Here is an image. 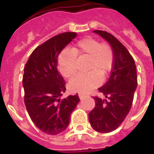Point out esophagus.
Here are the masks:
<instances>
[{
	"mask_svg": "<svg viewBox=\"0 0 154 154\" xmlns=\"http://www.w3.org/2000/svg\"><path fill=\"white\" fill-rule=\"evenodd\" d=\"M79 98H80V99H83L84 97H85V95H84V94H82V93H79Z\"/></svg>",
	"mask_w": 154,
	"mask_h": 154,
	"instance_id": "obj_1",
	"label": "esophagus"
}]
</instances>
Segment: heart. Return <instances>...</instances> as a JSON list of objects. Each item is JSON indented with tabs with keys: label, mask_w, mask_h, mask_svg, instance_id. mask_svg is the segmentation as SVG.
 Returning <instances> with one entry per match:
<instances>
[{
	"label": "heart",
	"mask_w": 154,
	"mask_h": 154,
	"mask_svg": "<svg viewBox=\"0 0 154 154\" xmlns=\"http://www.w3.org/2000/svg\"><path fill=\"white\" fill-rule=\"evenodd\" d=\"M79 60L88 58L87 70L89 72L75 76L69 87L72 92L86 93L100 84L99 76L104 77L111 70L114 62V53L109 44L99 42L87 37L76 43L72 49H65L58 58V69L65 78H72L77 73Z\"/></svg>",
	"instance_id": "heart-1"
}]
</instances>
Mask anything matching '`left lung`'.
I'll return each instance as SVG.
<instances>
[{"label": "left lung", "instance_id": "8db88e82", "mask_svg": "<svg viewBox=\"0 0 154 154\" xmlns=\"http://www.w3.org/2000/svg\"><path fill=\"white\" fill-rule=\"evenodd\" d=\"M94 32L111 45L114 53L109 79L98 89L106 99L93 96L96 106L89 113L94 130L106 133L117 129L130 112L137 85V68L130 53L116 37L100 30Z\"/></svg>", "mask_w": 154, "mask_h": 154}]
</instances>
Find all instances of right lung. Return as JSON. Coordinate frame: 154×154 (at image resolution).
I'll use <instances>...</instances> for the list:
<instances>
[{"label":"right lung","instance_id":"obj_1","mask_svg":"<svg viewBox=\"0 0 154 154\" xmlns=\"http://www.w3.org/2000/svg\"><path fill=\"white\" fill-rule=\"evenodd\" d=\"M77 36L64 32L35 48L24 67V104L35 126L45 133L57 135L67 128L70 116L80 101L78 94L61 99L65 82L57 68V58L64 48Z\"/></svg>","mask_w":154,"mask_h":154}]
</instances>
